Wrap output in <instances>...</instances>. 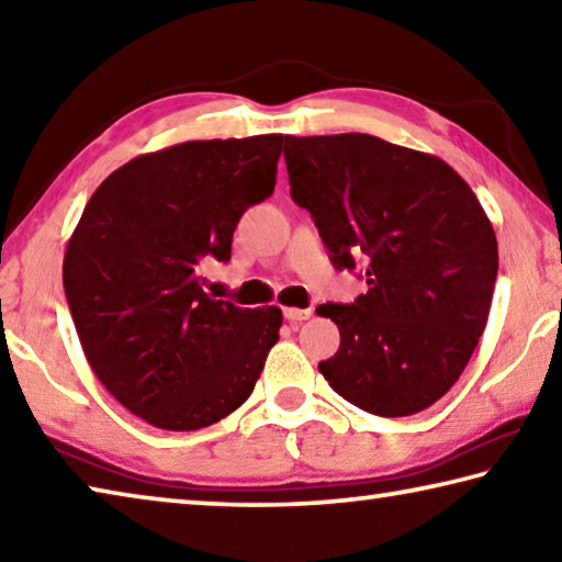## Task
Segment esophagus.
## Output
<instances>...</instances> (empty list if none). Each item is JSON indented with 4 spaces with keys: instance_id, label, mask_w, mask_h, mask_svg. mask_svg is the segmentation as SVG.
<instances>
[{
    "instance_id": "34e87169",
    "label": "esophagus",
    "mask_w": 562,
    "mask_h": 562,
    "mask_svg": "<svg viewBox=\"0 0 562 562\" xmlns=\"http://www.w3.org/2000/svg\"><path fill=\"white\" fill-rule=\"evenodd\" d=\"M310 317H312V310L284 307V319H290V322H302V319H310Z\"/></svg>"
}]
</instances>
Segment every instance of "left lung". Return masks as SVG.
I'll list each match as a JSON object with an SVG mask.
<instances>
[{"label":"left lung","mask_w":562,"mask_h":562,"mask_svg":"<svg viewBox=\"0 0 562 562\" xmlns=\"http://www.w3.org/2000/svg\"><path fill=\"white\" fill-rule=\"evenodd\" d=\"M284 164L331 262H367V294L317 307L339 327L322 376L369 414L424 412L486 329L498 274L486 211L446 160L369 133L284 136Z\"/></svg>","instance_id":"1"}]
</instances>
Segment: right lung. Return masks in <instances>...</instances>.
I'll return each mask as SVG.
<instances>
[{
  "mask_svg": "<svg viewBox=\"0 0 562 562\" xmlns=\"http://www.w3.org/2000/svg\"><path fill=\"white\" fill-rule=\"evenodd\" d=\"M282 133L186 140L144 154L89 198L64 255V292L93 374L166 431H195L247 402L282 310H243L201 288L231 260L247 207L272 195Z\"/></svg>",
  "mask_w": 562,
  "mask_h": 562,
  "instance_id": "obj_1",
  "label": "right lung"
}]
</instances>
